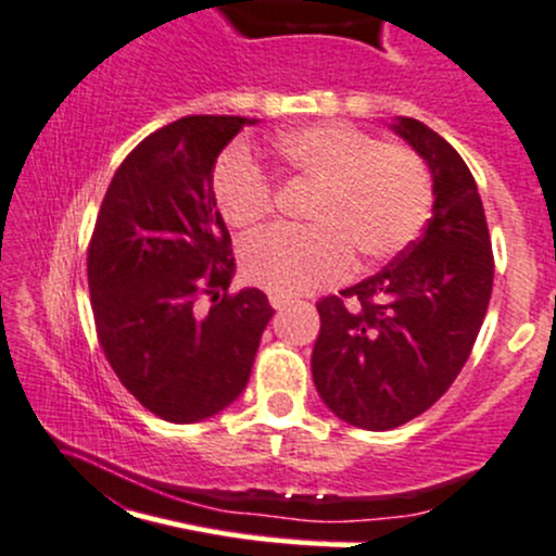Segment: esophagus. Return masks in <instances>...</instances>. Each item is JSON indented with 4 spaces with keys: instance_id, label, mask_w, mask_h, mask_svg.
<instances>
[{
    "instance_id": "34e87169",
    "label": "esophagus",
    "mask_w": 556,
    "mask_h": 556,
    "mask_svg": "<svg viewBox=\"0 0 556 556\" xmlns=\"http://www.w3.org/2000/svg\"><path fill=\"white\" fill-rule=\"evenodd\" d=\"M270 305L276 307V311H283L286 305H291L289 296H280V294H270Z\"/></svg>"
}]
</instances>
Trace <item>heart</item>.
<instances>
[{
	"label": "heart",
	"mask_w": 556,
	"mask_h": 556,
	"mask_svg": "<svg viewBox=\"0 0 556 556\" xmlns=\"http://www.w3.org/2000/svg\"><path fill=\"white\" fill-rule=\"evenodd\" d=\"M289 187L313 190L302 216L311 227H276L245 240L240 270L270 294L296 296L351 270L353 256L377 265L402 254L426 225L433 179L426 160L402 144L342 123H316L280 134L270 144ZM219 214L232 227H254L276 205V187L243 147L219 154L211 174Z\"/></svg>",
	"instance_id": "obj_1"
}]
</instances>
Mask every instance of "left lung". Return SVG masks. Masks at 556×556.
Returning <instances> with one entry per match:
<instances>
[{"mask_svg": "<svg viewBox=\"0 0 556 556\" xmlns=\"http://www.w3.org/2000/svg\"><path fill=\"white\" fill-rule=\"evenodd\" d=\"M433 174L426 230L377 276L318 302L313 382L340 420L388 431L447 393L473 351L492 294V243L471 170L437 130L402 117Z\"/></svg>", "mask_w": 556, "mask_h": 556, "instance_id": "1", "label": "left lung"}]
</instances>
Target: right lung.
I'll list each match as a JSON object with an SVG mask.
<instances>
[{"label": "right lung", "mask_w": 556, "mask_h": 556, "mask_svg": "<svg viewBox=\"0 0 556 556\" xmlns=\"http://www.w3.org/2000/svg\"><path fill=\"white\" fill-rule=\"evenodd\" d=\"M243 123L192 114L147 136L114 174L88 243L101 351L125 391L168 422L236 402L276 313L260 289L230 291L236 256L211 190ZM203 293L208 312L197 307Z\"/></svg>", "instance_id": "add662e5"}]
</instances>
